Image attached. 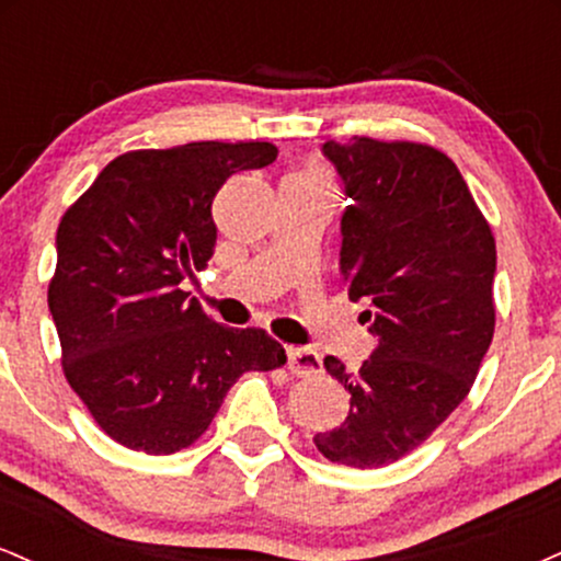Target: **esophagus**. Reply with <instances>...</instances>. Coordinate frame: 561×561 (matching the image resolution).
<instances>
[{"instance_id": "1", "label": "esophagus", "mask_w": 561, "mask_h": 561, "mask_svg": "<svg viewBox=\"0 0 561 561\" xmlns=\"http://www.w3.org/2000/svg\"><path fill=\"white\" fill-rule=\"evenodd\" d=\"M287 366L293 375L311 377L321 371V358L313 347H287Z\"/></svg>"}]
</instances>
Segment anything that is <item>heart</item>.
<instances>
[{
  "label": "heart",
  "mask_w": 561,
  "mask_h": 561,
  "mask_svg": "<svg viewBox=\"0 0 561 561\" xmlns=\"http://www.w3.org/2000/svg\"><path fill=\"white\" fill-rule=\"evenodd\" d=\"M311 173H321V171H311Z\"/></svg>",
  "instance_id": "1"
}]
</instances>
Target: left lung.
<instances>
[{
	"mask_svg": "<svg viewBox=\"0 0 561 561\" xmlns=\"http://www.w3.org/2000/svg\"><path fill=\"white\" fill-rule=\"evenodd\" d=\"M345 184L340 274L364 300L377 347L358 371H327L351 392L345 422L313 437L330 461L388 467L422 446L467 398L493 340L495 240L454 160L414 141H324Z\"/></svg>",
	"mask_w": 561,
	"mask_h": 561,
	"instance_id": "left-lung-1",
	"label": "left lung"
}]
</instances>
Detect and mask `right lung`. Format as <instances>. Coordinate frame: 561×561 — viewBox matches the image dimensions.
Segmentation results:
<instances>
[{"label":"right lung","instance_id":"right-lung-1","mask_svg":"<svg viewBox=\"0 0 561 561\" xmlns=\"http://www.w3.org/2000/svg\"><path fill=\"white\" fill-rule=\"evenodd\" d=\"M274 160L268 141L126 152L62 216L49 282L62 371L121 446H192L244 371L287 362L266 332L216 324L182 289L214 255L216 192Z\"/></svg>","mask_w":561,"mask_h":561}]
</instances>
